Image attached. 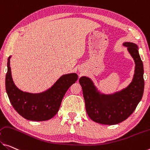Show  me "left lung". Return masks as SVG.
I'll return each instance as SVG.
<instances>
[{
    "mask_svg": "<svg viewBox=\"0 0 150 150\" xmlns=\"http://www.w3.org/2000/svg\"><path fill=\"white\" fill-rule=\"evenodd\" d=\"M135 62V73L127 87L114 94L100 93L91 78L82 76L79 79L88 117L96 123L115 125L125 121L136 109L142 100L144 90V66L135 43L123 44Z\"/></svg>",
    "mask_w": 150,
    "mask_h": 150,
    "instance_id": "1",
    "label": "left lung"
}]
</instances>
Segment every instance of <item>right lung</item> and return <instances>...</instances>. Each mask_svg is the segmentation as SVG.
I'll use <instances>...</instances> for the list:
<instances>
[{
  "label": "right lung",
  "mask_w": 150,
  "mask_h": 150,
  "mask_svg": "<svg viewBox=\"0 0 150 150\" xmlns=\"http://www.w3.org/2000/svg\"><path fill=\"white\" fill-rule=\"evenodd\" d=\"M11 57L8 58L5 86L13 108L27 120L42 121L52 119L59 110L66 91L76 82L78 75L71 73L62 76L51 88L43 93H27L21 91L14 84L10 67Z\"/></svg>",
  "instance_id": "add662e5"
}]
</instances>
